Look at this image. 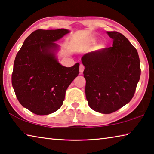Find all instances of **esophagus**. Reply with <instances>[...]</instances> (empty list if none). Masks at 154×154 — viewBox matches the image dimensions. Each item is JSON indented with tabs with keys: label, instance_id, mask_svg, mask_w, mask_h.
Listing matches in <instances>:
<instances>
[{
	"label": "esophagus",
	"instance_id": "obj_1",
	"mask_svg": "<svg viewBox=\"0 0 154 154\" xmlns=\"http://www.w3.org/2000/svg\"><path fill=\"white\" fill-rule=\"evenodd\" d=\"M83 70H84V66H83V64H80V66H79V72H80L81 74H82V72H83Z\"/></svg>",
	"mask_w": 154,
	"mask_h": 154
}]
</instances>
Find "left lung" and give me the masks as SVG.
<instances>
[{
	"instance_id": "1",
	"label": "left lung",
	"mask_w": 154,
	"mask_h": 154,
	"mask_svg": "<svg viewBox=\"0 0 154 154\" xmlns=\"http://www.w3.org/2000/svg\"><path fill=\"white\" fill-rule=\"evenodd\" d=\"M113 47L90 52L82 58L85 96L90 108L101 113H113L134 96L140 76L139 54L126 37L106 32Z\"/></svg>"
}]
</instances>
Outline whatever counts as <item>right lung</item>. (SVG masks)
<instances>
[{
  "instance_id": "right-lung-1",
  "label": "right lung",
  "mask_w": 154,
  "mask_h": 154,
  "mask_svg": "<svg viewBox=\"0 0 154 154\" xmlns=\"http://www.w3.org/2000/svg\"><path fill=\"white\" fill-rule=\"evenodd\" d=\"M69 31H34L26 38L15 57L11 82L18 101L33 113L43 116L61 107L69 85L77 77L79 64L62 66L52 49Z\"/></svg>"
}]
</instances>
